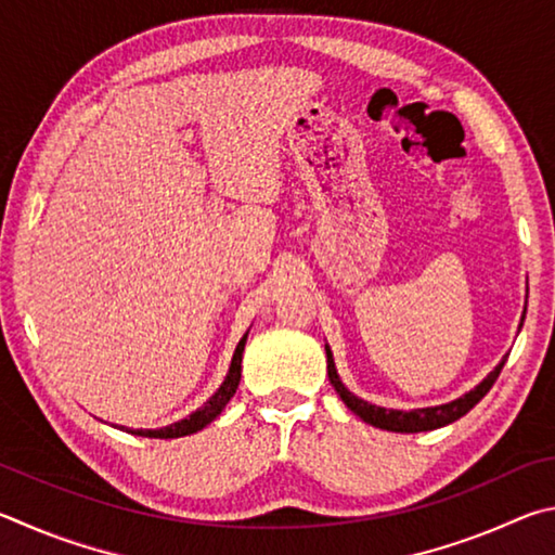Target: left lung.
<instances>
[{"instance_id":"8db88e82","label":"left lung","mask_w":555,"mask_h":555,"mask_svg":"<svg viewBox=\"0 0 555 555\" xmlns=\"http://www.w3.org/2000/svg\"><path fill=\"white\" fill-rule=\"evenodd\" d=\"M524 314H527V309H524ZM521 324H524V317H521ZM521 324H519V328H521ZM324 348H326L328 380H332L334 390L338 392V397H341L348 410L361 416L365 424L377 426V429H385V431H397V434L434 431V429H441V426H446V424H453L455 420H461L463 414H468L473 406L490 392V387L500 377L504 361H507V358H502L500 365L494 367V371L488 377H485L480 385H475L470 392H465L463 397H459V400L446 402V404H436V406H422V410L402 412V410H387V406L371 404V402L361 400V397L348 390V387L341 383V377H338V373H336L332 348H328V344Z\"/></svg>"}]
</instances>
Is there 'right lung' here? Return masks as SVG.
I'll list each match as a JSON object with an SVG mask.
<instances>
[{
	"mask_svg": "<svg viewBox=\"0 0 555 555\" xmlns=\"http://www.w3.org/2000/svg\"><path fill=\"white\" fill-rule=\"evenodd\" d=\"M246 338H248V332L243 334V338L236 346V351H233L229 373H227V377H223V383L219 385V390L214 392L197 412H192L190 416H184V420H180V422L163 426V429H129V434L149 436V439H180V436H190V434L202 431L204 426L217 420L223 406L229 404L231 397L236 395V387L241 383V361H243V348H246Z\"/></svg>",
	"mask_w": 555,
	"mask_h": 555,
	"instance_id": "obj_1",
	"label": "right lung"
}]
</instances>
